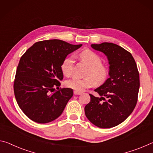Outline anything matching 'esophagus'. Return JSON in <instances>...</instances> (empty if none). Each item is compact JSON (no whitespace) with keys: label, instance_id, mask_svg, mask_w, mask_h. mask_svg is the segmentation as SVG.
Listing matches in <instances>:
<instances>
[{"label":"esophagus","instance_id":"34e87169","mask_svg":"<svg viewBox=\"0 0 153 153\" xmlns=\"http://www.w3.org/2000/svg\"><path fill=\"white\" fill-rule=\"evenodd\" d=\"M74 95H81V92L76 91H74Z\"/></svg>","mask_w":153,"mask_h":153}]
</instances>
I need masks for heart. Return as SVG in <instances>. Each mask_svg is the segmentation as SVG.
Wrapping results in <instances>:
<instances>
[{"instance_id": "heart-1", "label": "heart", "mask_w": 153, "mask_h": 153, "mask_svg": "<svg viewBox=\"0 0 153 153\" xmlns=\"http://www.w3.org/2000/svg\"><path fill=\"white\" fill-rule=\"evenodd\" d=\"M81 58L87 66L89 70L85 78L73 77L66 81V86L76 91H82L94 85H100L106 81L108 77V70L102 64V59L98 55L89 49H85L80 53ZM74 59L73 56L65 58L61 65V69L66 76H71L73 73Z\"/></svg>"}]
</instances>
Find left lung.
<instances>
[{
  "mask_svg": "<svg viewBox=\"0 0 153 153\" xmlns=\"http://www.w3.org/2000/svg\"><path fill=\"white\" fill-rule=\"evenodd\" d=\"M91 47L106 55L108 60L109 78L89 94L91 100L85 107L87 118L100 128L118 126L136 107L140 88L139 72L132 55L112 42L92 44Z\"/></svg>",
  "mask_w": 153,
  "mask_h": 153,
  "instance_id": "8db88e82",
  "label": "left lung"
}]
</instances>
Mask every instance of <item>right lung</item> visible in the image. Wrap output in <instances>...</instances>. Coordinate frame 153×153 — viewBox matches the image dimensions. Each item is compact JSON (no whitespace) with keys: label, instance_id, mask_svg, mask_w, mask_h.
Returning a JSON list of instances; mask_svg holds the SVG:
<instances>
[{"label":"right lung","instance_id":"right-lung-1","mask_svg":"<svg viewBox=\"0 0 153 153\" xmlns=\"http://www.w3.org/2000/svg\"><path fill=\"white\" fill-rule=\"evenodd\" d=\"M81 46L58 39L47 40L34 43L21 57L14 94L18 106L32 121L47 123L62 114L73 90L59 89L64 77L61 65L68 55ZM56 86L59 90L55 91Z\"/></svg>","mask_w":153,"mask_h":153}]
</instances>
